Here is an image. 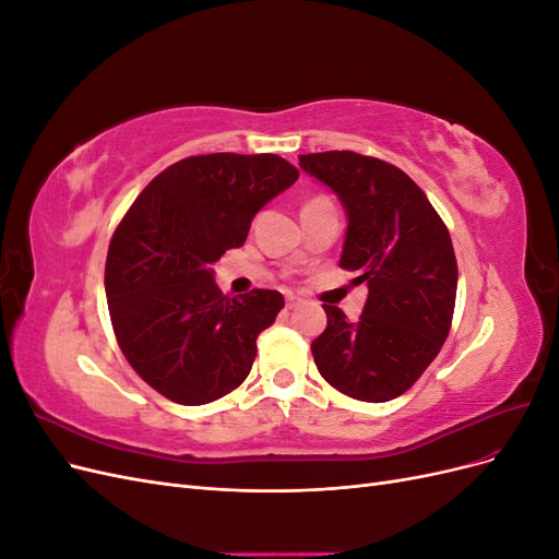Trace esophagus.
Listing matches in <instances>:
<instances>
[{
	"label": "esophagus",
	"instance_id": "esophagus-1",
	"mask_svg": "<svg viewBox=\"0 0 559 559\" xmlns=\"http://www.w3.org/2000/svg\"><path fill=\"white\" fill-rule=\"evenodd\" d=\"M296 306H300V298L296 294H286V308L294 310Z\"/></svg>",
	"mask_w": 559,
	"mask_h": 559
}]
</instances>
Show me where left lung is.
<instances>
[{"label": "left lung", "instance_id": "8db88e82", "mask_svg": "<svg viewBox=\"0 0 559 559\" xmlns=\"http://www.w3.org/2000/svg\"><path fill=\"white\" fill-rule=\"evenodd\" d=\"M298 160L343 202L341 267L368 286L357 321L324 306L329 324L312 341L317 370L352 399L392 401L425 373L450 333L456 296L450 233L425 191L392 163L354 151Z\"/></svg>", "mask_w": 559, "mask_h": 559}]
</instances>
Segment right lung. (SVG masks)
<instances>
[{
	"label": "right lung",
	"instance_id": "right-lung-1",
	"mask_svg": "<svg viewBox=\"0 0 559 559\" xmlns=\"http://www.w3.org/2000/svg\"><path fill=\"white\" fill-rule=\"evenodd\" d=\"M298 179L275 154L191 156L163 170L114 230L105 265L111 326L128 364L181 405L226 396L249 376L280 292L228 298L212 265Z\"/></svg>",
	"mask_w": 559,
	"mask_h": 559
}]
</instances>
